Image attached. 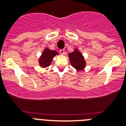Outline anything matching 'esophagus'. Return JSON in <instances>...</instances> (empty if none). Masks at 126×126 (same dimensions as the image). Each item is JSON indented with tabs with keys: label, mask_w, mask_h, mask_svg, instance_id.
Here are the masks:
<instances>
[{
	"label": "esophagus",
	"mask_w": 126,
	"mask_h": 126,
	"mask_svg": "<svg viewBox=\"0 0 126 126\" xmlns=\"http://www.w3.org/2000/svg\"><path fill=\"white\" fill-rule=\"evenodd\" d=\"M60 52H61V54H64V53H65V50L64 49L60 50Z\"/></svg>",
	"instance_id": "1"
}]
</instances>
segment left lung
<instances>
[{
	"mask_svg": "<svg viewBox=\"0 0 126 126\" xmlns=\"http://www.w3.org/2000/svg\"><path fill=\"white\" fill-rule=\"evenodd\" d=\"M71 65L76 69L81 71L85 67L86 62L82 53L76 48L74 52L68 54Z\"/></svg>",
	"mask_w": 126,
	"mask_h": 126,
	"instance_id": "8db88e82",
	"label": "left lung"
}]
</instances>
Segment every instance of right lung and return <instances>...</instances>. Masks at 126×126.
I'll list each match as a JSON object with an SVG mask.
<instances>
[{"instance_id":"add662e5","label":"right lung","mask_w":126,"mask_h":126,"mask_svg":"<svg viewBox=\"0 0 126 126\" xmlns=\"http://www.w3.org/2000/svg\"><path fill=\"white\" fill-rule=\"evenodd\" d=\"M57 54H59V53L56 51L52 50L46 48L39 59V64L42 67H47L52 63L53 58Z\"/></svg>"}]
</instances>
